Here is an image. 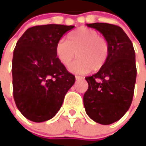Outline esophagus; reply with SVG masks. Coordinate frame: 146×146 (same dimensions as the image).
Returning a JSON list of instances; mask_svg holds the SVG:
<instances>
[{
  "label": "esophagus",
  "mask_w": 146,
  "mask_h": 146,
  "mask_svg": "<svg viewBox=\"0 0 146 146\" xmlns=\"http://www.w3.org/2000/svg\"><path fill=\"white\" fill-rule=\"evenodd\" d=\"M82 79H83V77H81V76H76V80H82Z\"/></svg>",
  "instance_id": "34e87169"
}]
</instances>
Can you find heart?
<instances>
[{"instance_id":"1","label":"heart","mask_w":146,"mask_h":146,"mask_svg":"<svg viewBox=\"0 0 146 146\" xmlns=\"http://www.w3.org/2000/svg\"><path fill=\"white\" fill-rule=\"evenodd\" d=\"M110 47L107 40L100 36L94 29L85 27L70 31L66 41L59 40L55 47L57 58L65 66L70 65L69 70L73 74L83 75L91 70H100L109 57Z\"/></svg>"}]
</instances>
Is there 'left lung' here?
<instances>
[{
  "label": "left lung",
  "mask_w": 146,
  "mask_h": 146,
  "mask_svg": "<svg viewBox=\"0 0 146 146\" xmlns=\"http://www.w3.org/2000/svg\"><path fill=\"white\" fill-rule=\"evenodd\" d=\"M87 26L103 35L110 53L98 73L85 78L88 88L84 95V105L93 121L108 125L120 119L132 104L137 78L135 51L120 27L104 23Z\"/></svg>",
  "instance_id": "obj_1"
}]
</instances>
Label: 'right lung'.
<instances>
[{"label": "right lung", "mask_w": 146, "mask_h": 146, "mask_svg": "<svg viewBox=\"0 0 146 146\" xmlns=\"http://www.w3.org/2000/svg\"><path fill=\"white\" fill-rule=\"evenodd\" d=\"M74 26L48 24L28 28L20 37L12 61L15 104L29 120L40 123L58 113L76 77L57 58L55 47Z\"/></svg>", "instance_id": "add662e5"}]
</instances>
